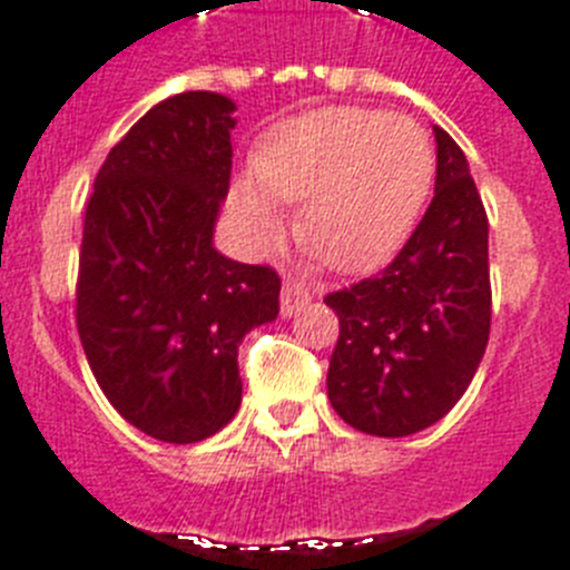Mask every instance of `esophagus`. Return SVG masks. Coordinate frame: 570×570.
<instances>
[{
    "label": "esophagus",
    "instance_id": "esophagus-1",
    "mask_svg": "<svg viewBox=\"0 0 570 570\" xmlns=\"http://www.w3.org/2000/svg\"><path fill=\"white\" fill-rule=\"evenodd\" d=\"M309 301V289L295 277H284V289H281V313L293 315L298 313Z\"/></svg>",
    "mask_w": 570,
    "mask_h": 570
}]
</instances>
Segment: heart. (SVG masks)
I'll return each instance as SVG.
<instances>
[{
  "label": "heart",
  "mask_w": 570,
  "mask_h": 570,
  "mask_svg": "<svg viewBox=\"0 0 570 570\" xmlns=\"http://www.w3.org/2000/svg\"><path fill=\"white\" fill-rule=\"evenodd\" d=\"M232 190V214L255 248L284 237L277 203H301L295 234L333 269L376 266L403 246L432 194L434 147L411 118L336 107L281 124Z\"/></svg>",
  "instance_id": "heart-1"
}]
</instances>
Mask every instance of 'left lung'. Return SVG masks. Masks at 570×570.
Returning a JSON list of instances; mask_svg holds the SVG:
<instances>
[{
  "instance_id": "8db88e82",
  "label": "left lung",
  "mask_w": 570,
  "mask_h": 570,
  "mask_svg": "<svg viewBox=\"0 0 570 570\" xmlns=\"http://www.w3.org/2000/svg\"><path fill=\"white\" fill-rule=\"evenodd\" d=\"M434 199L400 255L324 298L338 315L327 396L376 438L438 423L470 389L492 318L487 212L455 138L434 127Z\"/></svg>"
}]
</instances>
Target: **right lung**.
I'll use <instances>...</instances> for the list:
<instances>
[{
  "instance_id": "1",
  "label": "right lung",
  "mask_w": 570,
  "mask_h": 570,
  "mask_svg": "<svg viewBox=\"0 0 570 570\" xmlns=\"http://www.w3.org/2000/svg\"><path fill=\"white\" fill-rule=\"evenodd\" d=\"M234 104L161 100L109 150L86 203L75 318L100 391L138 432L212 438L240 409L237 344L281 309L272 266L212 246L232 181Z\"/></svg>"
}]
</instances>
